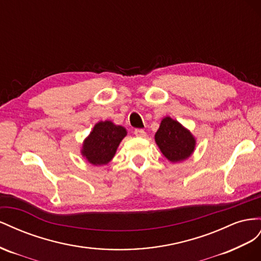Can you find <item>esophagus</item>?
I'll list each match as a JSON object with an SVG mask.
<instances>
[{"mask_svg": "<svg viewBox=\"0 0 261 261\" xmlns=\"http://www.w3.org/2000/svg\"><path fill=\"white\" fill-rule=\"evenodd\" d=\"M135 135H136V137H140V138H143V137H145V131L143 130V129H136L135 130Z\"/></svg>", "mask_w": 261, "mask_h": 261, "instance_id": "34e87169", "label": "esophagus"}]
</instances>
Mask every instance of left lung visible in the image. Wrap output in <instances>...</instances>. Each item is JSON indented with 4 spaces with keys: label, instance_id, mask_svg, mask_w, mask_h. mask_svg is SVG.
I'll use <instances>...</instances> for the list:
<instances>
[{
    "label": "left lung",
    "instance_id": "1",
    "mask_svg": "<svg viewBox=\"0 0 261 261\" xmlns=\"http://www.w3.org/2000/svg\"><path fill=\"white\" fill-rule=\"evenodd\" d=\"M156 144L170 162L188 159L195 150L196 141L191 133L172 118H164L155 135Z\"/></svg>",
    "mask_w": 261,
    "mask_h": 261
}]
</instances>
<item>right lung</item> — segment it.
Wrapping results in <instances>:
<instances>
[{
    "label": "right lung",
    "mask_w": 261,
    "mask_h": 261,
    "mask_svg": "<svg viewBox=\"0 0 261 261\" xmlns=\"http://www.w3.org/2000/svg\"><path fill=\"white\" fill-rule=\"evenodd\" d=\"M125 135L123 126L110 121H100L85 140L82 154L93 165H106L114 158L119 143Z\"/></svg>",
    "instance_id": "add662e5"
}]
</instances>
